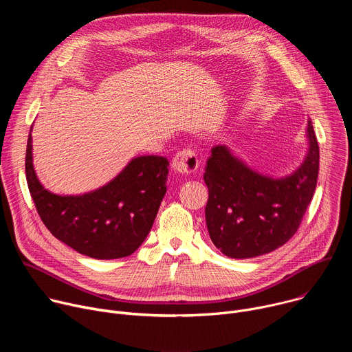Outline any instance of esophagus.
Wrapping results in <instances>:
<instances>
[{"label":"esophagus","mask_w":352,"mask_h":352,"mask_svg":"<svg viewBox=\"0 0 352 352\" xmlns=\"http://www.w3.org/2000/svg\"><path fill=\"white\" fill-rule=\"evenodd\" d=\"M199 162L196 155L192 152V150H182V152L177 153V156L173 160V168L178 174H192L193 171L197 170Z\"/></svg>","instance_id":"esophagus-1"}]
</instances>
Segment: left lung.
Segmentation results:
<instances>
[{"instance_id": "1", "label": "left lung", "mask_w": 352, "mask_h": 352, "mask_svg": "<svg viewBox=\"0 0 352 352\" xmlns=\"http://www.w3.org/2000/svg\"><path fill=\"white\" fill-rule=\"evenodd\" d=\"M307 155L284 177L262 174L226 144L212 148L204 179L206 226L214 246L232 259L256 258L284 245L309 206L319 174V144L311 118Z\"/></svg>"}]
</instances>
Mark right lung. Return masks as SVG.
<instances>
[{
    "instance_id": "obj_1",
    "label": "right lung",
    "mask_w": 352,
    "mask_h": 352,
    "mask_svg": "<svg viewBox=\"0 0 352 352\" xmlns=\"http://www.w3.org/2000/svg\"><path fill=\"white\" fill-rule=\"evenodd\" d=\"M32 128L26 179L37 213L57 239L93 259L132 255L148 235L167 192L168 160L133 157L106 185L82 195H57L38 181L33 166Z\"/></svg>"
}]
</instances>
